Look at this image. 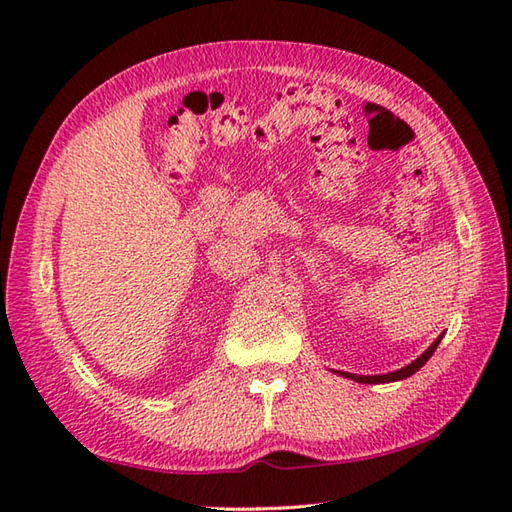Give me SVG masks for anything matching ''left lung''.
<instances>
[{
	"label": "left lung",
	"instance_id": "8db88e82",
	"mask_svg": "<svg viewBox=\"0 0 512 512\" xmlns=\"http://www.w3.org/2000/svg\"><path fill=\"white\" fill-rule=\"evenodd\" d=\"M442 336L444 334H440L436 341H433L427 350H424L416 361H411L409 365H405V367H400V369H396V372H389V374H376V376H358V374H350V372H336L339 376H345V378H352V380H356V383H363V385H378V383H394V380H402V378H409L411 374H416L418 369L429 361V358L433 356V352H436V347L440 345V341H442Z\"/></svg>",
	"mask_w": 512,
	"mask_h": 512
}]
</instances>
